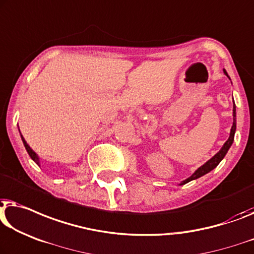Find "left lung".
<instances>
[{"label": "left lung", "instance_id": "left-lung-1", "mask_svg": "<svg viewBox=\"0 0 254 254\" xmlns=\"http://www.w3.org/2000/svg\"><path fill=\"white\" fill-rule=\"evenodd\" d=\"M223 72H225V74L228 76V78H229V75H228L226 69H223ZM235 131H236V105H235V102H234V106H233V126H231V129H230L229 138L227 139V141L225 142V144L222 145V148L220 149L219 151L211 158V159L207 160L204 165H201L199 168H197V170L193 172V174L189 176L188 179L183 180V181L180 183V186L186 185V183L192 181V180H196L198 178H200V176L207 174V173H209L212 170H214V168L220 164V161H221L223 158H225V156L228 152V150L230 149V146L233 145L234 137H235Z\"/></svg>", "mask_w": 254, "mask_h": 254}]
</instances>
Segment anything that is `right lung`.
I'll use <instances>...</instances> for the list:
<instances>
[{"label":"right lung","instance_id":"1","mask_svg":"<svg viewBox=\"0 0 254 254\" xmlns=\"http://www.w3.org/2000/svg\"><path fill=\"white\" fill-rule=\"evenodd\" d=\"M19 133H20V130H19ZM20 137H21V141H23V143H24L25 149H26V151L29 154V157L32 158V160L34 161V163L38 165V166H41V163H40V157L38 156V154H36V152L33 151V150L31 149V146L27 144V142L25 141V138L23 137V135H21V133H20Z\"/></svg>","mask_w":254,"mask_h":254}]
</instances>
